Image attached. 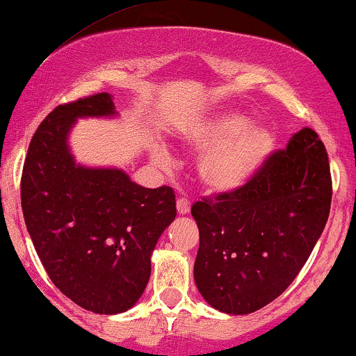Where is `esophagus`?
Here are the masks:
<instances>
[{
    "mask_svg": "<svg viewBox=\"0 0 356 356\" xmlns=\"http://www.w3.org/2000/svg\"><path fill=\"white\" fill-rule=\"evenodd\" d=\"M190 207H192V204H190V200H186V198H178V200H177L178 213H181V216L188 213Z\"/></svg>",
    "mask_w": 356,
    "mask_h": 356,
    "instance_id": "34e87169",
    "label": "esophagus"
}]
</instances>
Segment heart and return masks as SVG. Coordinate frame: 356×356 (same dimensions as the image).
I'll return each instance as SVG.
<instances>
[{
	"label": "heart",
	"instance_id": "b5f03b06",
	"mask_svg": "<svg viewBox=\"0 0 356 356\" xmlns=\"http://www.w3.org/2000/svg\"><path fill=\"white\" fill-rule=\"evenodd\" d=\"M186 147L204 152L197 175L207 192L232 195L246 188L273 154L277 137L268 125L254 124L246 113L222 108L202 117L183 132ZM152 161L161 168L173 164L170 151L158 146Z\"/></svg>",
	"mask_w": 356,
	"mask_h": 356
}]
</instances>
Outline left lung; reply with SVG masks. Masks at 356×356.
<instances>
[{
  "instance_id": "1",
  "label": "left lung",
  "mask_w": 356,
  "mask_h": 356,
  "mask_svg": "<svg viewBox=\"0 0 356 356\" xmlns=\"http://www.w3.org/2000/svg\"><path fill=\"white\" fill-rule=\"evenodd\" d=\"M331 173L323 140L304 127L238 193L192 207L200 231L198 292L225 314H251L285 292L324 231Z\"/></svg>"
}]
</instances>
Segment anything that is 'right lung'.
<instances>
[{"mask_svg": "<svg viewBox=\"0 0 356 356\" xmlns=\"http://www.w3.org/2000/svg\"><path fill=\"white\" fill-rule=\"evenodd\" d=\"M117 115L110 93L59 105L33 134L22 175L26 231L42 265L64 296L95 314L136 305L156 243L177 217L170 186L144 188L122 168L76 163V122Z\"/></svg>", "mask_w": 356, "mask_h": 356, "instance_id": "add662e5", "label": "right lung"}]
</instances>
